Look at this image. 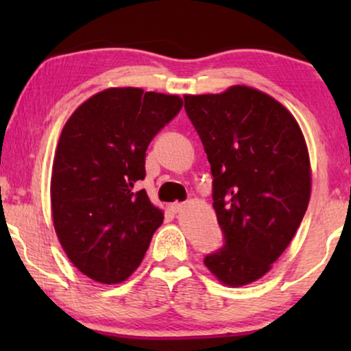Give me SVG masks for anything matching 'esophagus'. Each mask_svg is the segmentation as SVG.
I'll use <instances>...</instances> for the list:
<instances>
[{
	"label": "esophagus",
	"mask_w": 351,
	"mask_h": 351,
	"mask_svg": "<svg viewBox=\"0 0 351 351\" xmlns=\"http://www.w3.org/2000/svg\"><path fill=\"white\" fill-rule=\"evenodd\" d=\"M184 209H185V203H174V204H171V210L174 214H179Z\"/></svg>",
	"instance_id": "obj_1"
}]
</instances>
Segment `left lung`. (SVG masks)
Wrapping results in <instances>:
<instances>
[{
	"mask_svg": "<svg viewBox=\"0 0 351 351\" xmlns=\"http://www.w3.org/2000/svg\"><path fill=\"white\" fill-rule=\"evenodd\" d=\"M203 142L223 244L204 265L228 286L258 280L285 252L308 208L311 177L304 134L280 102L233 86L185 95Z\"/></svg>",
	"mask_w": 351,
	"mask_h": 351,
	"instance_id": "obj_1",
	"label": "left lung"
}]
</instances>
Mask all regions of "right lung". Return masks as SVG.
I'll return each instance as SVG.
<instances>
[{
  "label": "right lung",
  "instance_id": "add662e5",
  "mask_svg": "<svg viewBox=\"0 0 351 351\" xmlns=\"http://www.w3.org/2000/svg\"><path fill=\"white\" fill-rule=\"evenodd\" d=\"M177 95L112 88L86 100L62 129L51 179L52 220L71 263L114 285L141 265L165 215L136 189L145 152L177 117Z\"/></svg>",
  "mask_w": 351,
  "mask_h": 351
}]
</instances>
